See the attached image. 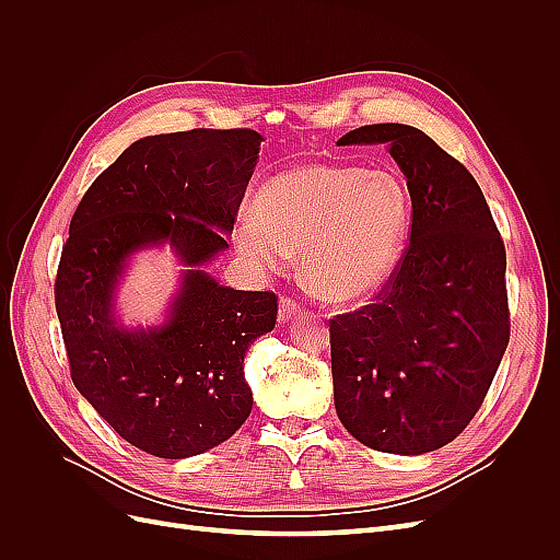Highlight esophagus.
I'll return each mask as SVG.
<instances>
[{
    "label": "esophagus",
    "mask_w": 560,
    "mask_h": 560,
    "mask_svg": "<svg viewBox=\"0 0 560 560\" xmlns=\"http://www.w3.org/2000/svg\"><path fill=\"white\" fill-rule=\"evenodd\" d=\"M303 313V303L294 296H282L280 299V322H290L292 317Z\"/></svg>",
    "instance_id": "obj_1"
}]
</instances>
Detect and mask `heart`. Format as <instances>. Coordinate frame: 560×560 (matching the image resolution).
<instances>
[{
	"label": "heart",
	"mask_w": 560,
	"mask_h": 560,
	"mask_svg": "<svg viewBox=\"0 0 560 560\" xmlns=\"http://www.w3.org/2000/svg\"><path fill=\"white\" fill-rule=\"evenodd\" d=\"M411 198L387 171L308 163L270 179L235 241L264 268L301 252L303 278L327 301L376 294L395 273L409 238Z\"/></svg>",
	"instance_id": "b5f03b06"
}]
</instances>
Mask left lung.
I'll return each mask as SVG.
<instances>
[{
  "label": "left lung",
  "mask_w": 560,
  "mask_h": 560,
  "mask_svg": "<svg viewBox=\"0 0 560 560\" xmlns=\"http://www.w3.org/2000/svg\"><path fill=\"white\" fill-rule=\"evenodd\" d=\"M338 144H389L411 241L374 303L329 319L336 413L369 448L430 453L477 416L510 343L502 235L477 179L422 130L374 124Z\"/></svg>",
  "instance_id": "left-lung-1"
}]
</instances>
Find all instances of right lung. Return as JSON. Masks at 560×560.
<instances>
[{
	"instance_id": "right-lung-1",
	"label": "right lung",
	"mask_w": 560,
	"mask_h": 560,
	"mask_svg": "<svg viewBox=\"0 0 560 560\" xmlns=\"http://www.w3.org/2000/svg\"><path fill=\"white\" fill-rule=\"evenodd\" d=\"M252 128H194L130 144L83 194L62 245L56 311L79 393L128 444L167 460L226 442L252 411L243 360L278 319L273 292L189 270L167 325L128 331L112 315L128 254L171 241L189 266L229 247L261 149Z\"/></svg>"
}]
</instances>
